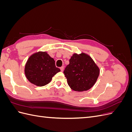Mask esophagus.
Listing matches in <instances>:
<instances>
[{
    "label": "esophagus",
    "instance_id": "esophagus-1",
    "mask_svg": "<svg viewBox=\"0 0 132 132\" xmlns=\"http://www.w3.org/2000/svg\"><path fill=\"white\" fill-rule=\"evenodd\" d=\"M60 69H61V71H63L64 70V67H61V68H60Z\"/></svg>",
    "mask_w": 132,
    "mask_h": 132
}]
</instances>
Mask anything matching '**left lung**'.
I'll return each mask as SVG.
<instances>
[{
    "label": "left lung",
    "mask_w": 132,
    "mask_h": 132,
    "mask_svg": "<svg viewBox=\"0 0 132 132\" xmlns=\"http://www.w3.org/2000/svg\"><path fill=\"white\" fill-rule=\"evenodd\" d=\"M63 73L71 89L83 91L93 86L98 77L100 70L89 55L84 53L74 54Z\"/></svg>",
    "instance_id": "obj_1"
}]
</instances>
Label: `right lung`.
Segmentation results:
<instances>
[{
	"label": "right lung",
	"mask_w": 132,
	"mask_h": 132,
	"mask_svg": "<svg viewBox=\"0 0 132 132\" xmlns=\"http://www.w3.org/2000/svg\"><path fill=\"white\" fill-rule=\"evenodd\" d=\"M61 71L56 67L53 58L46 52H39L29 58L25 73L27 79L34 84L43 86L48 84L53 77Z\"/></svg>",
	"instance_id": "add662e5"
}]
</instances>
